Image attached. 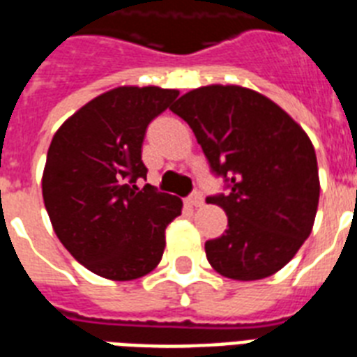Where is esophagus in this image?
<instances>
[{
	"label": "esophagus",
	"mask_w": 357,
	"mask_h": 357,
	"mask_svg": "<svg viewBox=\"0 0 357 357\" xmlns=\"http://www.w3.org/2000/svg\"><path fill=\"white\" fill-rule=\"evenodd\" d=\"M202 202H204V197H202L199 192H195L193 195L188 197V204H190V206L199 208V206H202Z\"/></svg>",
	"instance_id": "esophagus-1"
}]
</instances>
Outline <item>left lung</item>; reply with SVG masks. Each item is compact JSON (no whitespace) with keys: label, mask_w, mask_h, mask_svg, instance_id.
<instances>
[{"label":"left lung","mask_w":357,"mask_h":357,"mask_svg":"<svg viewBox=\"0 0 357 357\" xmlns=\"http://www.w3.org/2000/svg\"><path fill=\"white\" fill-rule=\"evenodd\" d=\"M171 110L230 186L206 199L228 218L223 236L204 245L210 265L241 282L278 273L315 223L321 182L310 136L275 101L236 84L195 88Z\"/></svg>","instance_id":"1"}]
</instances>
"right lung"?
Wrapping results in <instances>:
<instances>
[{
  "instance_id": "right-lung-1",
  "label": "right lung",
  "mask_w": 357,
  "mask_h": 357,
  "mask_svg": "<svg viewBox=\"0 0 357 357\" xmlns=\"http://www.w3.org/2000/svg\"><path fill=\"white\" fill-rule=\"evenodd\" d=\"M178 90L118 86L88 101L51 139L42 195L56 238L73 258L114 282L136 280L160 264L165 228L182 201L158 193L147 176L142 144L153 119Z\"/></svg>"
}]
</instances>
